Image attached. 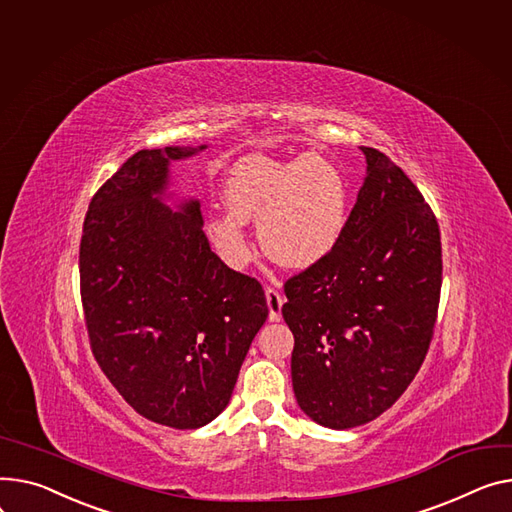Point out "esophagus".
<instances>
[{"label":"esophagus","instance_id":"obj_1","mask_svg":"<svg viewBox=\"0 0 512 512\" xmlns=\"http://www.w3.org/2000/svg\"><path fill=\"white\" fill-rule=\"evenodd\" d=\"M265 298H267V306H269V321H280L284 294L276 286H265Z\"/></svg>","mask_w":512,"mask_h":512}]
</instances>
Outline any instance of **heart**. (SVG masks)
<instances>
[{
    "mask_svg": "<svg viewBox=\"0 0 512 512\" xmlns=\"http://www.w3.org/2000/svg\"><path fill=\"white\" fill-rule=\"evenodd\" d=\"M224 201L228 212L212 216L208 232L234 265L251 255L245 222H257L269 257L288 267H311L333 251L348 220L342 170L309 154L243 158L228 173Z\"/></svg>",
    "mask_w": 512,
    "mask_h": 512,
    "instance_id": "obj_1",
    "label": "heart"
}]
</instances>
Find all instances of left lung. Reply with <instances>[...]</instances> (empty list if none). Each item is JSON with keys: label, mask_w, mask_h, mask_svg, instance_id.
Returning a JSON list of instances; mask_svg holds the SVG:
<instances>
[{"label": "left lung", "mask_w": 512, "mask_h": 512, "mask_svg": "<svg viewBox=\"0 0 512 512\" xmlns=\"http://www.w3.org/2000/svg\"><path fill=\"white\" fill-rule=\"evenodd\" d=\"M333 251L286 280L300 410L346 430L381 416L418 374L434 335L442 247L420 189L377 148Z\"/></svg>", "instance_id": "left-lung-1"}]
</instances>
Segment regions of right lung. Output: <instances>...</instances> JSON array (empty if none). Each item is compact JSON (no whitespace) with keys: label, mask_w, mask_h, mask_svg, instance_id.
<instances>
[{"label":"right lung","mask_w":512,"mask_h":512,"mask_svg":"<svg viewBox=\"0 0 512 512\" xmlns=\"http://www.w3.org/2000/svg\"><path fill=\"white\" fill-rule=\"evenodd\" d=\"M203 150V146L199 148ZM187 148L140 150L88 206L80 296L100 370L144 418L179 430L212 422L269 309L263 286L230 269L201 230L199 203L154 195Z\"/></svg>","instance_id":"1"}]
</instances>
